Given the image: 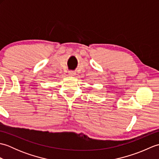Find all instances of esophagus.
<instances>
[{"label": "esophagus", "mask_w": 159, "mask_h": 159, "mask_svg": "<svg viewBox=\"0 0 159 159\" xmlns=\"http://www.w3.org/2000/svg\"><path fill=\"white\" fill-rule=\"evenodd\" d=\"M68 74H69V76H74L76 75V72H73V71H70Z\"/></svg>", "instance_id": "1"}]
</instances>
